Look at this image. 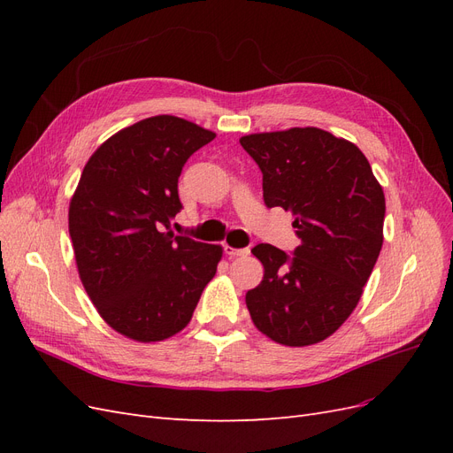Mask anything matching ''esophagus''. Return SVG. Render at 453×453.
Masks as SVG:
<instances>
[{"label": "esophagus", "instance_id": "34e87169", "mask_svg": "<svg viewBox=\"0 0 453 453\" xmlns=\"http://www.w3.org/2000/svg\"><path fill=\"white\" fill-rule=\"evenodd\" d=\"M225 253H226L228 257H245V255H250V250H248V248L236 250V248H230V245H225Z\"/></svg>", "mask_w": 453, "mask_h": 453}]
</instances>
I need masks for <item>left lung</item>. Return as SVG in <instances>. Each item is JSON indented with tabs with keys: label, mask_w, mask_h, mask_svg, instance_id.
<instances>
[{
	"label": "left lung",
	"mask_w": 453,
	"mask_h": 453,
	"mask_svg": "<svg viewBox=\"0 0 453 453\" xmlns=\"http://www.w3.org/2000/svg\"><path fill=\"white\" fill-rule=\"evenodd\" d=\"M268 208L291 210L298 248L251 253L265 278L245 295L260 333L283 346L331 336L357 306L383 243L386 196L357 145L321 128L243 135Z\"/></svg>",
	"instance_id": "8db88e82"
}]
</instances>
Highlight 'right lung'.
Masks as SVG:
<instances>
[{"label": "right lung", "instance_id": "add662e5", "mask_svg": "<svg viewBox=\"0 0 453 453\" xmlns=\"http://www.w3.org/2000/svg\"><path fill=\"white\" fill-rule=\"evenodd\" d=\"M215 134L180 117L143 119L88 158L70 203L79 278L104 321L138 342L177 334L193 318L221 245L175 236L188 157Z\"/></svg>", "mask_w": 453, "mask_h": 453}]
</instances>
